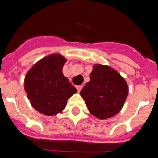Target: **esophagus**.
I'll list each match as a JSON object with an SVG mask.
<instances>
[{"instance_id": "34e87169", "label": "esophagus", "mask_w": 158, "mask_h": 158, "mask_svg": "<svg viewBox=\"0 0 158 158\" xmlns=\"http://www.w3.org/2000/svg\"><path fill=\"white\" fill-rule=\"evenodd\" d=\"M76 89H77L78 92H80L81 89H82V85H77V86H76Z\"/></svg>"}]
</instances>
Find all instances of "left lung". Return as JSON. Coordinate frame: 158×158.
<instances>
[{"label":"left lung","instance_id":"1","mask_svg":"<svg viewBox=\"0 0 158 158\" xmlns=\"http://www.w3.org/2000/svg\"><path fill=\"white\" fill-rule=\"evenodd\" d=\"M128 93V85L120 74L112 68L102 65L94 66L90 82L80 91L89 111L99 119L118 114Z\"/></svg>","mask_w":158,"mask_h":158}]
</instances>
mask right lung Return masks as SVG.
<instances>
[{"label": "right lung", "instance_id": "add662e5", "mask_svg": "<svg viewBox=\"0 0 158 158\" xmlns=\"http://www.w3.org/2000/svg\"><path fill=\"white\" fill-rule=\"evenodd\" d=\"M66 59L53 54L40 60L27 73L24 89L32 106L46 115L66 108L68 98L77 92L63 74Z\"/></svg>", "mask_w": 158, "mask_h": 158}]
</instances>
